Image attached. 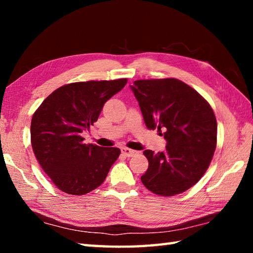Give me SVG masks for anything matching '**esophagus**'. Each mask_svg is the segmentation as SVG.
<instances>
[{
	"label": "esophagus",
	"instance_id": "obj_1",
	"mask_svg": "<svg viewBox=\"0 0 253 253\" xmlns=\"http://www.w3.org/2000/svg\"><path fill=\"white\" fill-rule=\"evenodd\" d=\"M122 153L127 157H131V156L136 155L137 151H134V149H130V148H127V147H124V148H122Z\"/></svg>",
	"mask_w": 253,
	"mask_h": 253
}]
</instances>
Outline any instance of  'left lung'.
<instances>
[{"label":"left lung","instance_id":"1","mask_svg":"<svg viewBox=\"0 0 253 253\" xmlns=\"http://www.w3.org/2000/svg\"><path fill=\"white\" fill-rule=\"evenodd\" d=\"M148 129H164L166 149L144 151L148 169L140 179L157 195L183 193L207 172L216 147L217 125L209 102L174 78L136 80L130 85Z\"/></svg>","mask_w":253,"mask_h":253}]
</instances>
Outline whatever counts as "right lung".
I'll list each match as a JSON object with an SVG mask.
<instances>
[{"label":"right lung","instance_id":"add662e5","mask_svg":"<svg viewBox=\"0 0 253 253\" xmlns=\"http://www.w3.org/2000/svg\"><path fill=\"white\" fill-rule=\"evenodd\" d=\"M126 84L127 79L68 84L46 97L33 114V153L60 191L84 195L104 183L121 149L84 144L81 132L97 122L105 102Z\"/></svg>","mask_w":253,"mask_h":253}]
</instances>
